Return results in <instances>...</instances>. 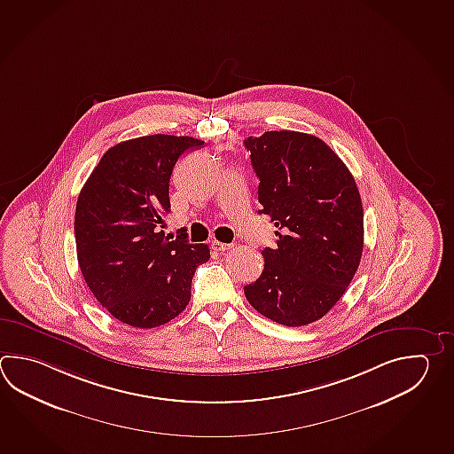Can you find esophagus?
I'll return each instance as SVG.
<instances>
[{
    "mask_svg": "<svg viewBox=\"0 0 454 454\" xmlns=\"http://www.w3.org/2000/svg\"><path fill=\"white\" fill-rule=\"evenodd\" d=\"M212 249L216 252H224V250L232 249V244H224V242L212 241Z\"/></svg>",
    "mask_w": 454,
    "mask_h": 454,
    "instance_id": "1",
    "label": "esophagus"
}]
</instances>
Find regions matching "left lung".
Wrapping results in <instances>:
<instances>
[{
	"instance_id": "1",
	"label": "left lung",
	"mask_w": 454,
	"mask_h": 454,
	"mask_svg": "<svg viewBox=\"0 0 454 454\" xmlns=\"http://www.w3.org/2000/svg\"><path fill=\"white\" fill-rule=\"evenodd\" d=\"M244 145L259 177V213L275 224L277 247L262 250L259 279L244 286L250 306L286 326L312 324L341 299L364 247L361 195L324 140L267 130Z\"/></svg>"
}]
</instances>
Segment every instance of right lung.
Listing matches in <instances>:
<instances>
[{
  "mask_svg": "<svg viewBox=\"0 0 454 454\" xmlns=\"http://www.w3.org/2000/svg\"><path fill=\"white\" fill-rule=\"evenodd\" d=\"M204 145L185 136H144L105 152L75 205L77 260L95 299L121 324L155 328L191 301L207 244L165 236L169 179L177 158Z\"/></svg>",
  "mask_w": 454,
  "mask_h": 454,
  "instance_id": "1",
  "label": "right lung"
}]
</instances>
